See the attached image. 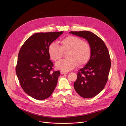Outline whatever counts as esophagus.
Returning <instances> with one entry per match:
<instances>
[{
	"instance_id": "obj_1",
	"label": "esophagus",
	"mask_w": 126,
	"mask_h": 126,
	"mask_svg": "<svg viewBox=\"0 0 126 126\" xmlns=\"http://www.w3.org/2000/svg\"><path fill=\"white\" fill-rule=\"evenodd\" d=\"M60 72H61V74L62 75L65 74H67V71H63V70H61Z\"/></svg>"
}]
</instances>
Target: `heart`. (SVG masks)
Returning a JSON list of instances; mask_svg holds the SVG:
<instances>
[{
    "instance_id": "obj_1",
    "label": "heart",
    "mask_w": 126,
    "mask_h": 126,
    "mask_svg": "<svg viewBox=\"0 0 126 126\" xmlns=\"http://www.w3.org/2000/svg\"><path fill=\"white\" fill-rule=\"evenodd\" d=\"M60 46L55 42H52L48 47V53L50 58L55 61L60 59L63 52L66 59H63L56 63V67L62 70L67 71L79 66L84 65L89 61L91 56V48L89 43L83 40L80 38L69 36L61 40Z\"/></svg>"
}]
</instances>
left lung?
I'll use <instances>...</instances> for the list:
<instances>
[{"label": "left lung", "mask_w": 126, "mask_h": 126, "mask_svg": "<svg viewBox=\"0 0 126 126\" xmlns=\"http://www.w3.org/2000/svg\"><path fill=\"white\" fill-rule=\"evenodd\" d=\"M69 32L86 39L90 44V60L84 67L79 70L74 88L81 96L86 98L93 97L103 90L108 80L111 67L108 49L102 40L91 32Z\"/></svg>", "instance_id": "8db88e82"}]
</instances>
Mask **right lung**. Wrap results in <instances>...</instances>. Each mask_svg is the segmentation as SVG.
I'll list each match as a JSON object with an SVG mask.
<instances>
[{
	"mask_svg": "<svg viewBox=\"0 0 126 126\" xmlns=\"http://www.w3.org/2000/svg\"><path fill=\"white\" fill-rule=\"evenodd\" d=\"M62 33H36L26 40L19 50L16 66L19 83L26 94L36 100L49 97L57 84L60 72L53 68L48 47Z\"/></svg>",
	"mask_w": 126,
	"mask_h": 126,
	"instance_id": "right-lung-1",
	"label": "right lung"
}]
</instances>
